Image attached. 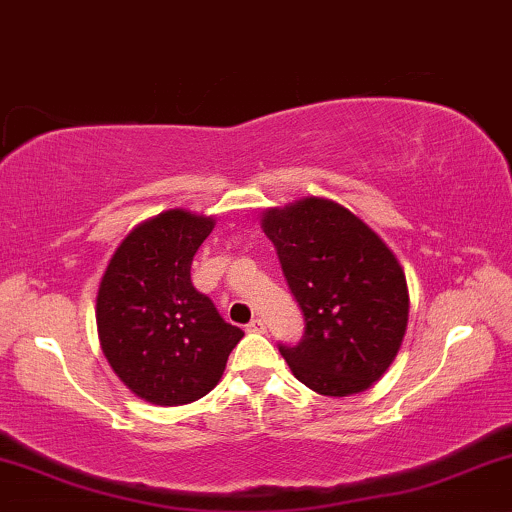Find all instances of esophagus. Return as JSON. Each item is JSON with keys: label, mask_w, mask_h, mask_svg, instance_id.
I'll return each mask as SVG.
<instances>
[{"label": "esophagus", "mask_w": 512, "mask_h": 512, "mask_svg": "<svg viewBox=\"0 0 512 512\" xmlns=\"http://www.w3.org/2000/svg\"><path fill=\"white\" fill-rule=\"evenodd\" d=\"M248 331L250 333H264V331H267V323H264V319H260V316H257V319H252L248 323Z\"/></svg>", "instance_id": "obj_1"}]
</instances>
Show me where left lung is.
I'll return each mask as SVG.
<instances>
[{"instance_id":"left-lung-1","label":"left lung","mask_w":512,"mask_h":512,"mask_svg":"<svg viewBox=\"0 0 512 512\" xmlns=\"http://www.w3.org/2000/svg\"><path fill=\"white\" fill-rule=\"evenodd\" d=\"M304 335L278 345L290 371L326 397L364 392L397 357L409 323V288L375 231L326 198H304L262 215Z\"/></svg>"}]
</instances>
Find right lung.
Here are the masks:
<instances>
[{
  "mask_svg": "<svg viewBox=\"0 0 512 512\" xmlns=\"http://www.w3.org/2000/svg\"><path fill=\"white\" fill-rule=\"evenodd\" d=\"M215 219L167 210L127 234L96 295L101 349L137 397L191 404L222 378L243 338L191 283V262Z\"/></svg>",
  "mask_w": 512,
  "mask_h": 512,
  "instance_id": "obj_1",
  "label": "right lung"
}]
</instances>
